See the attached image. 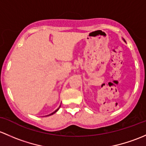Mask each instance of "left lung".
I'll return each mask as SVG.
<instances>
[{
	"mask_svg": "<svg viewBox=\"0 0 146 146\" xmlns=\"http://www.w3.org/2000/svg\"><path fill=\"white\" fill-rule=\"evenodd\" d=\"M124 41H125V40H124Z\"/></svg>",
	"mask_w": 146,
	"mask_h": 146,
	"instance_id": "8db88e82",
	"label": "left lung"
}]
</instances>
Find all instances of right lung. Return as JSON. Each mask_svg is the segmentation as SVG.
Masks as SVG:
<instances>
[{
    "label": "right lung",
    "instance_id": "right-lung-1",
    "mask_svg": "<svg viewBox=\"0 0 146 146\" xmlns=\"http://www.w3.org/2000/svg\"><path fill=\"white\" fill-rule=\"evenodd\" d=\"M60 106H61V105H60V107H59V108H58V109H57V110H55V111H54V112H52V113H51V114H50V115H47V116H50V115H53V114H54V113H55V112H57V111H58V110H59V109H60Z\"/></svg>",
    "mask_w": 146,
    "mask_h": 146
}]
</instances>
